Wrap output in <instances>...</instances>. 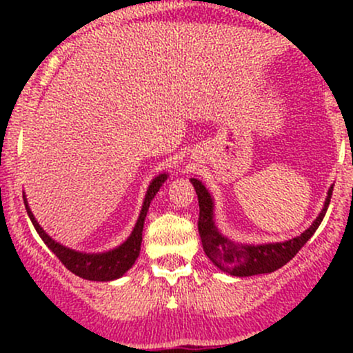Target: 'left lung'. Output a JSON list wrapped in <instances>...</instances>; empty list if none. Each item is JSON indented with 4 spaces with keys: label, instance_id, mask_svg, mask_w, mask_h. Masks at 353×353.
Wrapping results in <instances>:
<instances>
[{
    "label": "left lung",
    "instance_id": "left-lung-1",
    "mask_svg": "<svg viewBox=\"0 0 353 353\" xmlns=\"http://www.w3.org/2000/svg\"><path fill=\"white\" fill-rule=\"evenodd\" d=\"M190 182H192L194 189H196L197 201H199V222H197V228H199V236L204 252L208 254V257L219 269L237 275V277L274 272V270L285 265L289 261H292L295 254L302 249L303 244L319 229L320 222L323 221V216H325L327 209H329L332 190H334V188L329 189V196H327L322 212L315 219L314 224L299 237H294L285 242H275V244L239 245L236 242L225 239L222 234H219L216 225H214V205L208 189L202 185L201 181L190 179Z\"/></svg>",
    "mask_w": 353,
    "mask_h": 353
}]
</instances>
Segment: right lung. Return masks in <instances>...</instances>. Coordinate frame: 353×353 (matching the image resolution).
Listing matches in <instances>:
<instances>
[{
	"instance_id": "obj_1",
	"label": "right lung",
	"mask_w": 353,
	"mask_h": 353,
	"mask_svg": "<svg viewBox=\"0 0 353 353\" xmlns=\"http://www.w3.org/2000/svg\"><path fill=\"white\" fill-rule=\"evenodd\" d=\"M168 179L165 174H161L149 185L148 194H145V199L143 204V210H141L139 219L136 222V228L132 230V234L129 236L128 241L123 245H119L114 250H109L104 254H83L76 252V250L68 249V247L58 244L52 239L48 236L46 232L41 229V225L36 222L33 214H31L30 208L26 204L28 216H30L31 222H33L36 232L39 234V237L43 239L44 244H46L52 252L56 254V257L63 262L64 267L68 270H71L72 274L79 275V277L86 279V281H114V279L121 277L124 272H128L131 269L132 264L136 262L137 255L141 250V242H143V228H144V219L148 214L149 204L156 196V192L159 190L161 185L164 184V181Z\"/></svg>"
}]
</instances>
